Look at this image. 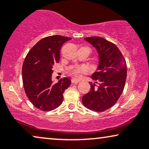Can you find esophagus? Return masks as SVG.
<instances>
[{
  "label": "esophagus",
  "instance_id": "esophagus-1",
  "mask_svg": "<svg viewBox=\"0 0 149 149\" xmlns=\"http://www.w3.org/2000/svg\"><path fill=\"white\" fill-rule=\"evenodd\" d=\"M71 82H72V83H73V84H77V83L80 82V81L77 80V79H72V80H71Z\"/></svg>",
  "mask_w": 149,
  "mask_h": 149
}]
</instances>
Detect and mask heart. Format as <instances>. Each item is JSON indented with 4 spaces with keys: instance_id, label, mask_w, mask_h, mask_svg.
Listing matches in <instances>:
<instances>
[{
    "instance_id": "obj_1",
    "label": "heart",
    "mask_w": 149,
    "mask_h": 149,
    "mask_svg": "<svg viewBox=\"0 0 149 149\" xmlns=\"http://www.w3.org/2000/svg\"><path fill=\"white\" fill-rule=\"evenodd\" d=\"M88 71V67L85 65H78L74 66L70 71V74L75 78H79L81 74Z\"/></svg>"
}]
</instances>
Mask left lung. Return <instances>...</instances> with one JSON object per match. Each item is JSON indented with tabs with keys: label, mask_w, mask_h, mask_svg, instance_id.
I'll return each mask as SVG.
<instances>
[{
	"label": "left lung",
	"mask_w": 149,
	"mask_h": 149,
	"mask_svg": "<svg viewBox=\"0 0 149 149\" xmlns=\"http://www.w3.org/2000/svg\"><path fill=\"white\" fill-rule=\"evenodd\" d=\"M84 39L96 49L99 64L91 76L95 83H89L90 91L83 95L82 102L91 111L103 112L113 107L123 92L127 77L126 62L113 42L100 36Z\"/></svg>",
	"instance_id": "left-lung-1"
}]
</instances>
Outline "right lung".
I'll return each instance as SVG.
<instances>
[{"label": "right lung", "mask_w": 149, "mask_h": 149, "mask_svg": "<svg viewBox=\"0 0 149 149\" xmlns=\"http://www.w3.org/2000/svg\"><path fill=\"white\" fill-rule=\"evenodd\" d=\"M71 38L60 35L47 36L34 45L22 66V80L27 97L34 107L44 112L60 107L63 93L70 86V79H61L54 84L53 66L58 63L62 45Z\"/></svg>", "instance_id": "add662e5"}]
</instances>
